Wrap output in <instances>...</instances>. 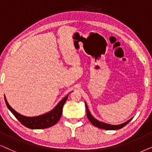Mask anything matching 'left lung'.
Returning <instances> with one entry per match:
<instances>
[{"label":"left lung","mask_w":152,"mask_h":152,"mask_svg":"<svg viewBox=\"0 0 152 152\" xmlns=\"http://www.w3.org/2000/svg\"><path fill=\"white\" fill-rule=\"evenodd\" d=\"M86 103V102H85ZM86 114H87V117L88 118V120L91 122V124L93 125V126H96V127L101 128V129H104V130H118L121 129V128H124L125 126H126L128 123H129L130 121L132 120V118H130V120L127 121L126 122L124 123V124H120V125H110L108 124H105V123L101 122L99 121H97V119H95L94 117L92 116V114H90L89 109L88 108L87 104L86 103Z\"/></svg>","instance_id":"8db88e82"}]
</instances>
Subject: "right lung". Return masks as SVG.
Wrapping results in <instances>:
<instances>
[{
  "label": "right lung",
  "instance_id": "add662e5",
  "mask_svg": "<svg viewBox=\"0 0 152 152\" xmlns=\"http://www.w3.org/2000/svg\"><path fill=\"white\" fill-rule=\"evenodd\" d=\"M68 95H67L59 102L53 110L45 114L34 117H27L17 113L10 106L6 98H5V96H4V97L7 108L22 125H24L26 128H31V129H44V128L51 127L59 121L62 114L63 106L68 98Z\"/></svg>",
  "mask_w": 152,
  "mask_h": 152
}]
</instances>
